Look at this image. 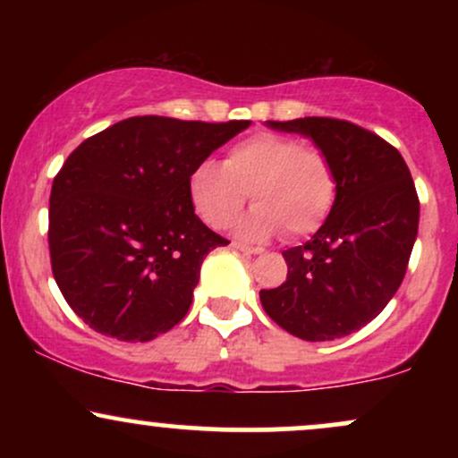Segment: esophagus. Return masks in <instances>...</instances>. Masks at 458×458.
I'll return each mask as SVG.
<instances>
[{
	"label": "esophagus",
	"instance_id": "esophagus-1",
	"mask_svg": "<svg viewBox=\"0 0 458 458\" xmlns=\"http://www.w3.org/2000/svg\"><path fill=\"white\" fill-rule=\"evenodd\" d=\"M234 247L239 251H243V254H262V247H254V245H245V243H234Z\"/></svg>",
	"mask_w": 458,
	"mask_h": 458
}]
</instances>
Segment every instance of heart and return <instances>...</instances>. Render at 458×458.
Instances as JSON below:
<instances>
[{
    "instance_id": "b5f03b06",
    "label": "heart",
    "mask_w": 458,
    "mask_h": 458,
    "mask_svg": "<svg viewBox=\"0 0 458 458\" xmlns=\"http://www.w3.org/2000/svg\"><path fill=\"white\" fill-rule=\"evenodd\" d=\"M187 191L193 211L211 228H228L250 193L256 207L241 222V236L267 239L282 228L288 236H308L329 217L338 176L318 146L260 131L230 146L224 165L199 161L189 174Z\"/></svg>"
}]
</instances>
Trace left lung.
Listing matches in <instances>:
<instances>
[{"instance_id": "obj_1", "label": "left lung", "mask_w": 458, "mask_h": 458, "mask_svg": "<svg viewBox=\"0 0 458 458\" xmlns=\"http://www.w3.org/2000/svg\"><path fill=\"white\" fill-rule=\"evenodd\" d=\"M327 152L338 176L329 217L308 243L282 251L286 282L260 291L265 312L310 343L349 335L396 295L415 236L420 199L401 152L349 120H269Z\"/></svg>"}]
</instances>
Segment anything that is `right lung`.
Returning a JSON list of instances; mask_svg holds the SVG:
<instances>
[{
  "instance_id": "right-lung-1",
  "label": "right lung",
  "mask_w": 458,
  "mask_h": 458,
  "mask_svg": "<svg viewBox=\"0 0 458 458\" xmlns=\"http://www.w3.org/2000/svg\"><path fill=\"white\" fill-rule=\"evenodd\" d=\"M247 127L133 115L68 155L51 187L49 254L83 323L148 343L185 318L204 256L228 245L193 211L189 174Z\"/></svg>"
}]
</instances>
